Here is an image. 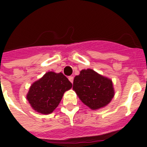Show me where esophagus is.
<instances>
[{
	"mask_svg": "<svg viewBox=\"0 0 147 147\" xmlns=\"http://www.w3.org/2000/svg\"><path fill=\"white\" fill-rule=\"evenodd\" d=\"M73 79H74L73 76H69V80L70 81L71 83L73 82Z\"/></svg>",
	"mask_w": 147,
	"mask_h": 147,
	"instance_id": "esophagus-1",
	"label": "esophagus"
}]
</instances>
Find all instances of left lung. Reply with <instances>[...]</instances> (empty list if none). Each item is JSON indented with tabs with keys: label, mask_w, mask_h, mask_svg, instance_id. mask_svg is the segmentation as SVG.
<instances>
[{
	"label": "left lung",
	"mask_w": 147,
	"mask_h": 147,
	"mask_svg": "<svg viewBox=\"0 0 147 147\" xmlns=\"http://www.w3.org/2000/svg\"><path fill=\"white\" fill-rule=\"evenodd\" d=\"M72 89L82 101L92 110L107 106L114 96L112 80L93 69H82L73 81Z\"/></svg>",
	"instance_id": "1"
}]
</instances>
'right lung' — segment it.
I'll return each instance as SVG.
<instances>
[{"instance_id": "obj_1", "label": "right lung", "mask_w": 147, "mask_h": 147, "mask_svg": "<svg viewBox=\"0 0 147 147\" xmlns=\"http://www.w3.org/2000/svg\"><path fill=\"white\" fill-rule=\"evenodd\" d=\"M72 84L62 73L48 71L31 85L26 99L35 111L49 114L58 107L66 91Z\"/></svg>"}]
</instances>
